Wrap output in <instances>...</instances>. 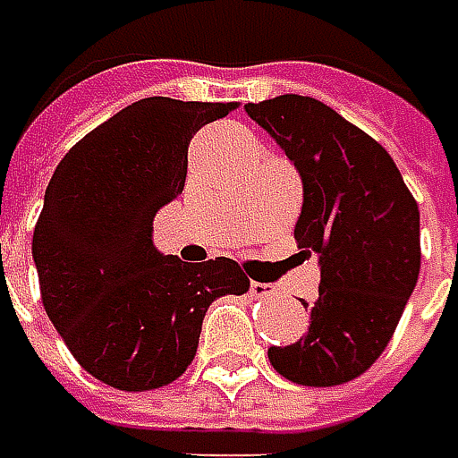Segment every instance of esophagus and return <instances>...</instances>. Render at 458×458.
<instances>
[{"label": "esophagus", "mask_w": 458, "mask_h": 458, "mask_svg": "<svg viewBox=\"0 0 458 458\" xmlns=\"http://www.w3.org/2000/svg\"><path fill=\"white\" fill-rule=\"evenodd\" d=\"M250 293H252L255 299H270V296H273V286H270V284H258V281H252V284H250Z\"/></svg>", "instance_id": "1"}]
</instances>
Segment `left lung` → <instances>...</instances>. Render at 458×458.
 Returning a JSON list of instances; mask_svg holds the SVG:
<instances>
[{
  "label": "left lung",
  "mask_w": 458,
  "mask_h": 458,
  "mask_svg": "<svg viewBox=\"0 0 458 458\" xmlns=\"http://www.w3.org/2000/svg\"><path fill=\"white\" fill-rule=\"evenodd\" d=\"M286 151L304 188L293 237L319 258L307 335L267 348L293 384L360 377L389 345L420 273V211L394 159L332 107L301 95L244 105Z\"/></svg>",
  "instance_id": "1"
}]
</instances>
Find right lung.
I'll list each match as a JSON object with an SVG mask.
<instances>
[{"label": "right lung", "mask_w": 458, "mask_h": 458, "mask_svg": "<svg viewBox=\"0 0 458 458\" xmlns=\"http://www.w3.org/2000/svg\"><path fill=\"white\" fill-rule=\"evenodd\" d=\"M234 103L147 98L58 162L33 232L40 299L84 371L123 392L185 374L203 317L250 278L229 258L182 263L154 247V216L185 188L195 131Z\"/></svg>", "instance_id": "add662e5"}]
</instances>
